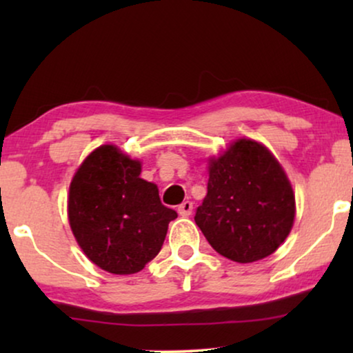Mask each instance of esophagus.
Instances as JSON below:
<instances>
[{
	"instance_id": "1",
	"label": "esophagus",
	"mask_w": 353,
	"mask_h": 353,
	"mask_svg": "<svg viewBox=\"0 0 353 353\" xmlns=\"http://www.w3.org/2000/svg\"><path fill=\"white\" fill-rule=\"evenodd\" d=\"M178 214H180L181 216H190L192 214V202L185 201L183 204L178 205Z\"/></svg>"
}]
</instances>
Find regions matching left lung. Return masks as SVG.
Masks as SVG:
<instances>
[{
    "instance_id": "8db88e82",
    "label": "left lung",
    "mask_w": 353,
    "mask_h": 353,
    "mask_svg": "<svg viewBox=\"0 0 353 353\" xmlns=\"http://www.w3.org/2000/svg\"><path fill=\"white\" fill-rule=\"evenodd\" d=\"M296 197L263 144L236 139L209 161L207 196L194 221L216 252L239 263L272 255L291 233Z\"/></svg>"
}]
</instances>
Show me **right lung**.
<instances>
[{
	"mask_svg": "<svg viewBox=\"0 0 353 353\" xmlns=\"http://www.w3.org/2000/svg\"><path fill=\"white\" fill-rule=\"evenodd\" d=\"M139 173L141 162L104 144L85 159L70 183L72 233L91 262L114 274L141 272L178 216Z\"/></svg>",
	"mask_w": 353,
	"mask_h": 353,
	"instance_id": "right-lung-1",
	"label": "right lung"
}]
</instances>
